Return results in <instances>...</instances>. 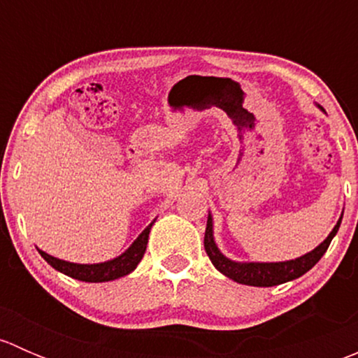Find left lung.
Wrapping results in <instances>:
<instances>
[{
	"label": "left lung",
	"mask_w": 358,
	"mask_h": 358,
	"mask_svg": "<svg viewBox=\"0 0 358 358\" xmlns=\"http://www.w3.org/2000/svg\"><path fill=\"white\" fill-rule=\"evenodd\" d=\"M343 218V215H341ZM341 218L334 225L333 232L327 236L324 243H320L313 251L306 252V255L299 256L296 259H289V262H279V263H258V262H234L229 259L227 256L222 255L218 246L213 237V218L211 215L208 216V225H206L204 234V249L208 252L209 259L213 265L216 266L218 272L227 275L229 279L236 280L239 284H246V286H256V287H272L279 286V284L289 282V280L298 279L303 273L308 272L317 262L324 256V252L329 248L333 237L338 234L339 225H341Z\"/></svg>",
	"instance_id": "1"
}]
</instances>
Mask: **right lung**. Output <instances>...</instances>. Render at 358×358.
Listing matches in <instances>:
<instances>
[{
  "label": "right lung",
  "mask_w": 358,
  "mask_h": 358,
  "mask_svg": "<svg viewBox=\"0 0 358 358\" xmlns=\"http://www.w3.org/2000/svg\"><path fill=\"white\" fill-rule=\"evenodd\" d=\"M156 222V220H154ZM154 222L136 237L135 243L131 244L121 256L117 258L109 259L103 263H93V265H81V263H71L64 262V259L50 256L48 252L38 249L39 255L50 263L55 270L66 273V275L72 277V279L83 280V282H109V280H115L119 277H124L131 273L143 258L147 249V243H149V234L152 229Z\"/></svg>",
  "instance_id": "add662e5"
}]
</instances>
